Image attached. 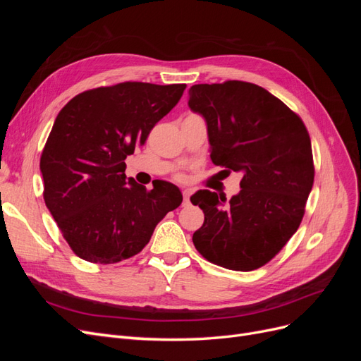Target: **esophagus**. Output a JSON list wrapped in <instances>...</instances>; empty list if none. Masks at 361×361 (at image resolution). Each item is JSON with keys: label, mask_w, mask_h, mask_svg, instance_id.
Listing matches in <instances>:
<instances>
[{"label": "esophagus", "mask_w": 361, "mask_h": 361, "mask_svg": "<svg viewBox=\"0 0 361 361\" xmlns=\"http://www.w3.org/2000/svg\"><path fill=\"white\" fill-rule=\"evenodd\" d=\"M182 194H183V202H182V204H183V206H187V204L190 203V195H191V191H190V190H183V191H182Z\"/></svg>", "instance_id": "esophagus-1"}]
</instances>
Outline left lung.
I'll use <instances>...</instances> for the list:
<instances>
[{
  "label": "left lung",
  "instance_id": "left-lung-1",
  "mask_svg": "<svg viewBox=\"0 0 361 361\" xmlns=\"http://www.w3.org/2000/svg\"><path fill=\"white\" fill-rule=\"evenodd\" d=\"M188 96L191 111L206 122L212 162L243 173L241 191L227 203L209 190L191 195L204 214L192 243L215 265L257 269L302 220L314 178L309 133L297 114L256 84H195Z\"/></svg>",
  "mask_w": 361,
  "mask_h": 361
}]
</instances>
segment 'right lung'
<instances>
[{"label":"right lung","mask_w":361,"mask_h":361,"mask_svg":"<svg viewBox=\"0 0 361 361\" xmlns=\"http://www.w3.org/2000/svg\"><path fill=\"white\" fill-rule=\"evenodd\" d=\"M185 87L120 82L76 94L61 108L40 158L43 199L78 257L108 265L135 256L182 203L176 185L161 180L149 191L126 178L125 159Z\"/></svg>","instance_id":"1"}]
</instances>
